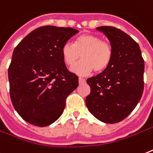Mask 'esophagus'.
<instances>
[{
	"label": "esophagus",
	"mask_w": 153,
	"mask_h": 153,
	"mask_svg": "<svg viewBox=\"0 0 153 153\" xmlns=\"http://www.w3.org/2000/svg\"><path fill=\"white\" fill-rule=\"evenodd\" d=\"M79 84H83V83L85 82V80L84 79H82V78H79Z\"/></svg>",
	"instance_id": "1"
}]
</instances>
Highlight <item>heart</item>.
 I'll return each mask as SVG.
<instances>
[{
  "mask_svg": "<svg viewBox=\"0 0 153 153\" xmlns=\"http://www.w3.org/2000/svg\"><path fill=\"white\" fill-rule=\"evenodd\" d=\"M65 63L71 66L80 58L83 60L71 68V71L80 76H86L94 70L101 72L108 67L113 51L110 43L92 34H82L74 40V45L66 43L61 48Z\"/></svg>",
  "mask_w": 153,
  "mask_h": 153,
  "instance_id": "1",
  "label": "heart"
}]
</instances>
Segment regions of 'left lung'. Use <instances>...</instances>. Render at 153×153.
Masks as SVG:
<instances>
[{
	"label": "left lung",
	"instance_id": "left-lung-1",
	"mask_svg": "<svg viewBox=\"0 0 153 153\" xmlns=\"http://www.w3.org/2000/svg\"><path fill=\"white\" fill-rule=\"evenodd\" d=\"M96 29L107 37L113 55L102 73L87 79L91 92L85 103L99 120L115 124L126 118L141 100L144 89V60L138 43L122 30L112 26Z\"/></svg>",
	"mask_w": 153,
	"mask_h": 153
}]
</instances>
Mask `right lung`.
I'll return each mask as SVG.
<instances>
[{"label": "right lung", "instance_id": "add662e5", "mask_svg": "<svg viewBox=\"0 0 153 153\" xmlns=\"http://www.w3.org/2000/svg\"><path fill=\"white\" fill-rule=\"evenodd\" d=\"M78 33L72 28L39 27L14 50L8 68L10 96L29 124L46 127L55 122L67 96L79 85V78L67 69L61 54L63 45Z\"/></svg>", "mask_w": 153, "mask_h": 153}]
</instances>
